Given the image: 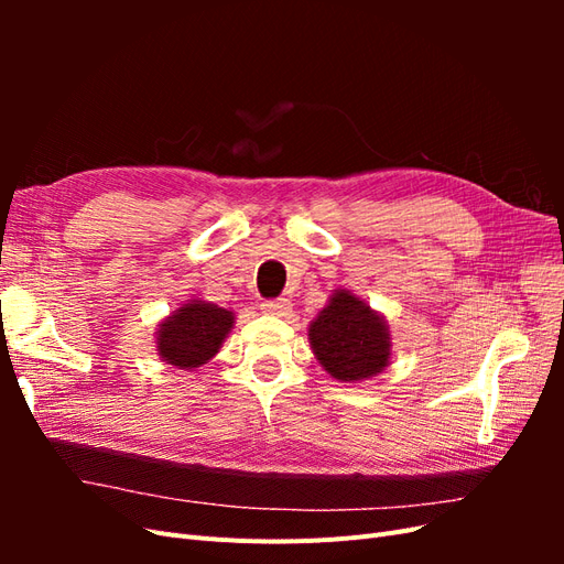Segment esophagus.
<instances>
[{
  "instance_id": "1",
  "label": "esophagus",
  "mask_w": 564,
  "mask_h": 564,
  "mask_svg": "<svg viewBox=\"0 0 564 564\" xmlns=\"http://www.w3.org/2000/svg\"><path fill=\"white\" fill-rule=\"evenodd\" d=\"M261 311L265 315H278V317H284L292 313V301L289 299H272V301H263L261 303Z\"/></svg>"
}]
</instances>
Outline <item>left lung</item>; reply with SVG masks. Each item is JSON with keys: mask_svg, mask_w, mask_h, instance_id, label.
Here are the masks:
<instances>
[{"mask_svg": "<svg viewBox=\"0 0 564 564\" xmlns=\"http://www.w3.org/2000/svg\"><path fill=\"white\" fill-rule=\"evenodd\" d=\"M324 371L340 383H360L390 365V332L381 313L348 289H336L308 327Z\"/></svg>", "mask_w": 564, "mask_h": 564, "instance_id": "8db88e82", "label": "left lung"}]
</instances>
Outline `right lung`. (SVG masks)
<instances>
[{"label": "right lung", "instance_id": "obj_1", "mask_svg": "<svg viewBox=\"0 0 564 564\" xmlns=\"http://www.w3.org/2000/svg\"><path fill=\"white\" fill-rule=\"evenodd\" d=\"M235 324V313L212 301L187 299L172 315L158 324L155 348L162 362L176 369L207 365L224 346Z\"/></svg>", "mask_w": 564, "mask_h": 564}]
</instances>
